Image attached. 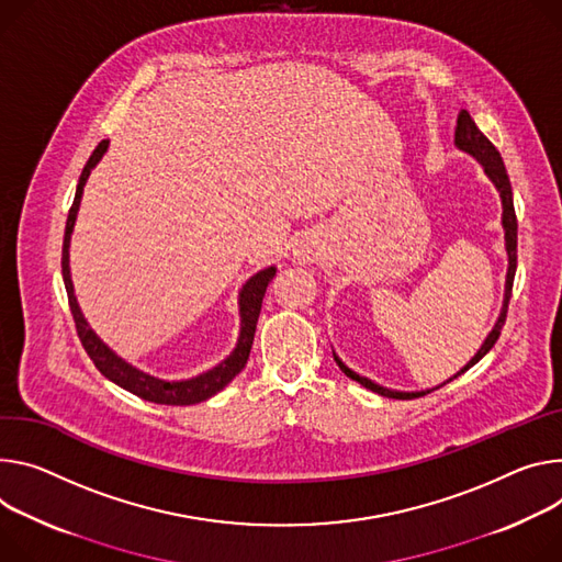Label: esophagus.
Returning a JSON list of instances; mask_svg holds the SVG:
<instances>
[{
    "instance_id": "esophagus-1",
    "label": "esophagus",
    "mask_w": 562,
    "mask_h": 562,
    "mask_svg": "<svg viewBox=\"0 0 562 562\" xmlns=\"http://www.w3.org/2000/svg\"><path fill=\"white\" fill-rule=\"evenodd\" d=\"M318 255H321V246H318V241H316L314 237H302V239L293 246V258H295L300 265L318 260Z\"/></svg>"
}]
</instances>
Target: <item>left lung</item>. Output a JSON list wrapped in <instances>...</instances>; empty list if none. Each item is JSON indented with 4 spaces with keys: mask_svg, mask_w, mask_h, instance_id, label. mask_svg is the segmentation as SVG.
Wrapping results in <instances>:
<instances>
[{
    "mask_svg": "<svg viewBox=\"0 0 562 562\" xmlns=\"http://www.w3.org/2000/svg\"><path fill=\"white\" fill-rule=\"evenodd\" d=\"M454 145L457 149L467 151V155H471L482 168H484V175L491 179V183L495 186V190L499 192V199H502V228H504V248H506V258H508V267H506V282H504V300H502V310H499V316L493 325V329L488 331V336L484 338L482 347L477 349V353L473 356V359L459 370L457 374H452L448 381H443L441 385L450 383L452 379L462 376L467 370H471L477 361H482L484 356L491 351V347L495 345V340L499 338V331H502V325L506 321V307H508V297H512V286H514V278H516V267H518V220H516V211H514V192H512V181H508V175H506V168H504V161L499 157V151L495 149V145L480 132V127L475 125V121L471 119V114L467 110L459 112L457 116V127H454ZM334 361L338 363V368L356 383H361L363 387L381 394V396H387V398H415V396H424L432 390H439L441 385L437 387H430V390H419V392H401V390H390V387H383L379 383H374L372 379L368 376H361L356 374L353 370H349L338 356L334 351Z\"/></svg>",
    "mask_w": 562,
    "mask_h": 562,
    "instance_id": "left-lung-1",
    "label": "left lung"
}]
</instances>
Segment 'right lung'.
<instances>
[{
    "label": "right lung",
    "mask_w": 562,
    "mask_h": 562,
    "mask_svg": "<svg viewBox=\"0 0 562 562\" xmlns=\"http://www.w3.org/2000/svg\"><path fill=\"white\" fill-rule=\"evenodd\" d=\"M108 147H110V140H100L98 147L91 151L87 166L82 168V175H80V181H78V188H76V196H74V203H71V211H69V217H67L65 241H63V278H65L69 307H71V314H74V321H76L80 342H82L85 351L89 353V359L93 361V366L100 370V374L108 376L112 383L121 385L123 390L145 398V401L164 403V405L201 403V401L215 396L220 390H224L244 370V366L248 361V353H250L252 338H255V325H258V318H260L262 297H265L267 286L273 280L278 269L267 267V269L258 271L244 282V286L239 289V297H237V304H239L237 345L220 366L211 368L209 372H201V374H196L192 379H183V381H166V379H159V376H151V374L134 368L125 359H121V356L110 345L100 340V336L85 321V316L80 312V304H78L76 293H74L71 267H69L71 233H74V226H76L82 190H85V183H87L91 170L98 166L100 159L105 157Z\"/></svg>",
    "instance_id": "right-lung-1"
}]
</instances>
